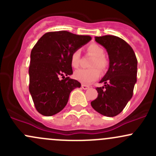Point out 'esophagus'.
<instances>
[{
    "mask_svg": "<svg viewBox=\"0 0 156 156\" xmlns=\"http://www.w3.org/2000/svg\"><path fill=\"white\" fill-rule=\"evenodd\" d=\"M81 87H82L84 90H87L90 87L88 85H86V84H81Z\"/></svg>",
    "mask_w": 156,
    "mask_h": 156,
    "instance_id": "34e87169",
    "label": "esophagus"
}]
</instances>
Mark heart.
I'll list each match as a JSON object with an SVG mask.
<instances>
[{
	"instance_id": "heart-1",
	"label": "heart",
	"mask_w": 156,
	"mask_h": 156,
	"mask_svg": "<svg viewBox=\"0 0 156 156\" xmlns=\"http://www.w3.org/2000/svg\"><path fill=\"white\" fill-rule=\"evenodd\" d=\"M87 52L94 56L90 63V69H80L74 72V78L78 81L89 84L98 79L100 76V71L104 72L107 70L109 65L108 59L104 56V49L97 44H91L87 47ZM81 53L78 50H75L70 57V64L73 68H78L80 63Z\"/></svg>"
}]
</instances>
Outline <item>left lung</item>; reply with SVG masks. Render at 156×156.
<instances>
[{
	"instance_id": "8db88e82",
	"label": "left lung",
	"mask_w": 156,
	"mask_h": 156,
	"mask_svg": "<svg viewBox=\"0 0 156 156\" xmlns=\"http://www.w3.org/2000/svg\"><path fill=\"white\" fill-rule=\"evenodd\" d=\"M95 41L107 50L109 68L97 87V99L91 106L101 115L114 117L122 112L133 96L136 82L137 59L131 47L123 39L114 35L95 37Z\"/></svg>"
}]
</instances>
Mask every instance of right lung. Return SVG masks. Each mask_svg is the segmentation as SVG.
Masks as SVG:
<instances>
[{
  "label": "right lung",
  "mask_w": 156,
  "mask_h": 156,
  "mask_svg": "<svg viewBox=\"0 0 156 156\" xmlns=\"http://www.w3.org/2000/svg\"><path fill=\"white\" fill-rule=\"evenodd\" d=\"M91 40L67 31L47 32L31 52L29 69V92L40 114L51 116L66 106L72 90L81 87L72 79L70 57L75 50Z\"/></svg>",
  "instance_id": "obj_1"
}]
</instances>
